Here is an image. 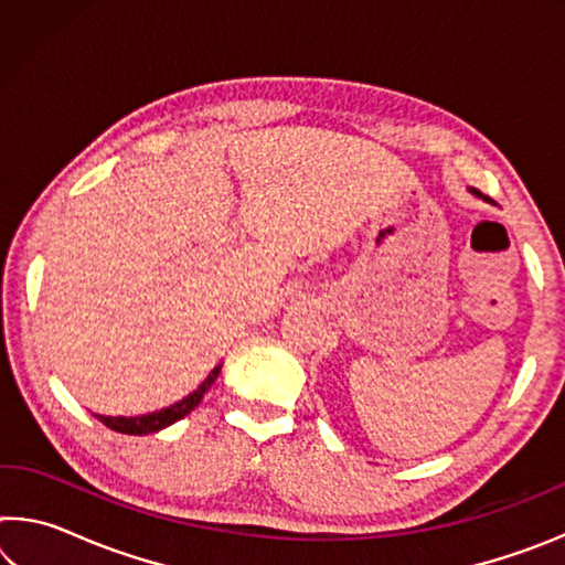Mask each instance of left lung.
Returning <instances> with one entry per match:
<instances>
[{"label": "left lung", "mask_w": 565, "mask_h": 565, "mask_svg": "<svg viewBox=\"0 0 565 565\" xmlns=\"http://www.w3.org/2000/svg\"><path fill=\"white\" fill-rule=\"evenodd\" d=\"M473 194H478V191H473ZM478 196H481V194H478Z\"/></svg>", "instance_id": "obj_1"}]
</instances>
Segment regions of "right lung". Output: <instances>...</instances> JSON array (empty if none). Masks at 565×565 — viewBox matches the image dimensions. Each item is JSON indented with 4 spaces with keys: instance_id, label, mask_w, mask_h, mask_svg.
Listing matches in <instances>:
<instances>
[{
    "instance_id": "1",
    "label": "right lung",
    "mask_w": 565,
    "mask_h": 565,
    "mask_svg": "<svg viewBox=\"0 0 565 565\" xmlns=\"http://www.w3.org/2000/svg\"><path fill=\"white\" fill-rule=\"evenodd\" d=\"M218 371L222 366H214L212 374L204 379V384L199 386L194 394H189L186 398H181L179 404L169 406V408H161L154 411V414H147V416H131V418H124V416H97L104 426L111 428V431L117 434H129V436H145V434H154L161 431V428H167L171 424H177L179 418H184L186 414H191L199 406V401L204 398V394L218 376Z\"/></svg>"
}]
</instances>
